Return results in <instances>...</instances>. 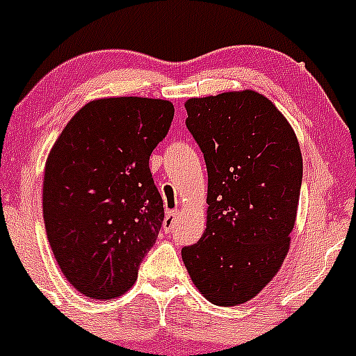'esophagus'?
Here are the masks:
<instances>
[{
	"label": "esophagus",
	"instance_id": "obj_1",
	"mask_svg": "<svg viewBox=\"0 0 356 356\" xmlns=\"http://www.w3.org/2000/svg\"><path fill=\"white\" fill-rule=\"evenodd\" d=\"M179 215L177 210H168L167 213H165V218H163V229L165 231H170L172 227H174L175 224V217Z\"/></svg>",
	"mask_w": 356,
	"mask_h": 356
}]
</instances>
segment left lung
I'll use <instances>...</instances> for the list:
<instances>
[{
	"instance_id": "1",
	"label": "left lung",
	"mask_w": 356,
	"mask_h": 356,
	"mask_svg": "<svg viewBox=\"0 0 356 356\" xmlns=\"http://www.w3.org/2000/svg\"><path fill=\"white\" fill-rule=\"evenodd\" d=\"M208 172L207 229L182 248L210 303L236 307L274 279L289 251L303 160L284 115L251 89L186 102Z\"/></svg>"
}]
</instances>
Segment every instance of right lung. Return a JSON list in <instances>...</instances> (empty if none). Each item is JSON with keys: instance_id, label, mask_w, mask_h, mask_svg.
<instances>
[{"instance_id": "right-lung-1", "label": "right lung", "mask_w": 356, "mask_h": 356, "mask_svg": "<svg viewBox=\"0 0 356 356\" xmlns=\"http://www.w3.org/2000/svg\"><path fill=\"white\" fill-rule=\"evenodd\" d=\"M172 118L167 99H95L70 118L49 152L46 234L67 281L88 298L122 296L155 245L163 200L149 155Z\"/></svg>"}]
</instances>
